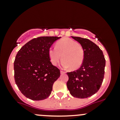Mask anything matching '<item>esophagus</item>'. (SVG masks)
<instances>
[{"label": "esophagus", "mask_w": 120, "mask_h": 120, "mask_svg": "<svg viewBox=\"0 0 120 120\" xmlns=\"http://www.w3.org/2000/svg\"><path fill=\"white\" fill-rule=\"evenodd\" d=\"M60 73H61V74H65V72L64 71H62V70H61V71H60Z\"/></svg>", "instance_id": "1"}]
</instances>
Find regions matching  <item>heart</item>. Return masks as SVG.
I'll return each instance as SVG.
<instances>
[{
    "label": "heart",
    "instance_id": "heart-1",
    "mask_svg": "<svg viewBox=\"0 0 120 120\" xmlns=\"http://www.w3.org/2000/svg\"><path fill=\"white\" fill-rule=\"evenodd\" d=\"M50 62L56 66L62 57L61 66L72 70L79 68L84 60V51L76 41L70 38H64L58 41L56 47H50L48 50Z\"/></svg>",
    "mask_w": 120,
    "mask_h": 120
}]
</instances>
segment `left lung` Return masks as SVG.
I'll return each mask as SVG.
<instances>
[{
  "label": "left lung",
  "instance_id": "1",
  "mask_svg": "<svg viewBox=\"0 0 120 120\" xmlns=\"http://www.w3.org/2000/svg\"><path fill=\"white\" fill-rule=\"evenodd\" d=\"M71 38L80 43L85 56L78 70L67 73V88L74 97L87 98L96 94L101 86L106 60L101 49L91 41L81 37Z\"/></svg>",
  "mask_w": 120,
  "mask_h": 120
}]
</instances>
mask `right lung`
I'll use <instances>...</instances> for the list:
<instances>
[{"mask_svg": "<svg viewBox=\"0 0 120 120\" xmlns=\"http://www.w3.org/2000/svg\"><path fill=\"white\" fill-rule=\"evenodd\" d=\"M60 38H34L18 52L14 62V79L25 97L41 100L50 96L53 83L59 78L60 72L50 62L48 50Z\"/></svg>", "mask_w": 120, "mask_h": 120, "instance_id": "obj_1", "label": "right lung"}]
</instances>
